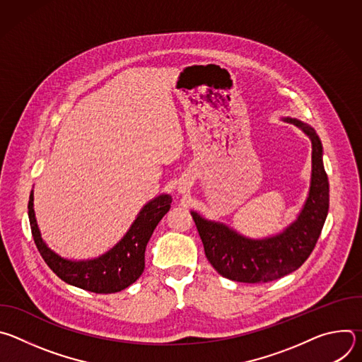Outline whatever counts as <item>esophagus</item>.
Returning a JSON list of instances; mask_svg holds the SVG:
<instances>
[{
    "label": "esophagus",
    "instance_id": "1",
    "mask_svg": "<svg viewBox=\"0 0 362 362\" xmlns=\"http://www.w3.org/2000/svg\"><path fill=\"white\" fill-rule=\"evenodd\" d=\"M180 190H182V192H185V190H186V189H185V187H182V186H180Z\"/></svg>",
    "mask_w": 362,
    "mask_h": 362
}]
</instances>
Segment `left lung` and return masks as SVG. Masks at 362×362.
Instances as JSON below:
<instances>
[{"mask_svg":"<svg viewBox=\"0 0 362 362\" xmlns=\"http://www.w3.org/2000/svg\"><path fill=\"white\" fill-rule=\"evenodd\" d=\"M313 141L311 190L296 222L284 233L264 239H246L222 223L209 222L192 212L211 265L225 278L245 284H267L296 271L313 253L329 208V185L322 163V144L313 127L299 120Z\"/></svg>","mask_w":362,"mask_h":362,"instance_id":"1","label":"left lung"}]
</instances>
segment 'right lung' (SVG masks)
<instances>
[{"label":"right lung","instance_id":"obj_1","mask_svg":"<svg viewBox=\"0 0 362 362\" xmlns=\"http://www.w3.org/2000/svg\"><path fill=\"white\" fill-rule=\"evenodd\" d=\"M170 203L172 197L169 194H162L148 202L126 236L112 250L86 262L66 261L45 246L34 216L33 193L28 200V218L40 255L60 279L88 292L115 293L130 286L143 274L146 245L158 223L169 212Z\"/></svg>","mask_w":362,"mask_h":362}]
</instances>
